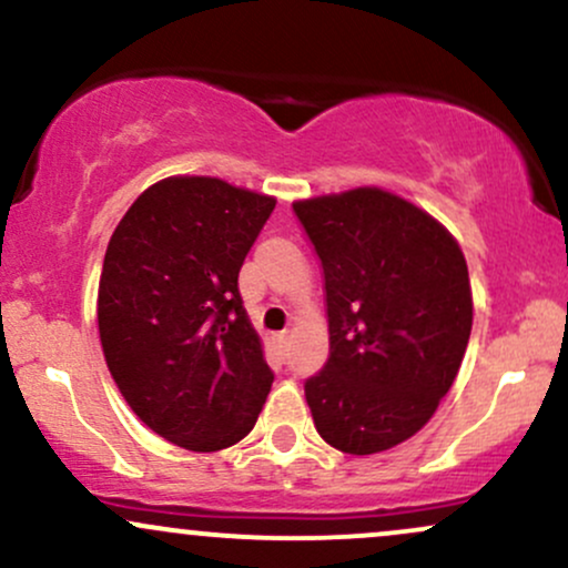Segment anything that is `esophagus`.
Returning <instances> with one entry per match:
<instances>
[{"mask_svg":"<svg viewBox=\"0 0 568 568\" xmlns=\"http://www.w3.org/2000/svg\"><path fill=\"white\" fill-rule=\"evenodd\" d=\"M275 347H277L280 355H285V352H288V347H291V334H288V331H283V334H275Z\"/></svg>","mask_w":568,"mask_h":568,"instance_id":"esophagus-1","label":"esophagus"}]
</instances>
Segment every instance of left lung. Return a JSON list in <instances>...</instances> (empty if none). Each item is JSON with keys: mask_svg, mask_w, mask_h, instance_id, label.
I'll return each instance as SVG.
<instances>
[{"mask_svg": "<svg viewBox=\"0 0 568 568\" xmlns=\"http://www.w3.org/2000/svg\"><path fill=\"white\" fill-rule=\"evenodd\" d=\"M323 266L328 361L304 382L325 443L376 454L427 425L473 328L467 262L433 216L382 189L293 202Z\"/></svg>", "mask_w": 568, "mask_h": 568, "instance_id": "obj_1", "label": "left lung"}]
</instances>
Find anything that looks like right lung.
Returning a JSON list of instances; mask_svg holds the SVG:
<instances>
[{"label":"right lung","instance_id":"1","mask_svg":"<svg viewBox=\"0 0 568 568\" xmlns=\"http://www.w3.org/2000/svg\"><path fill=\"white\" fill-rule=\"evenodd\" d=\"M275 200L207 175L149 186L109 240L98 283L106 366L135 416L189 452L251 433L275 374L237 275Z\"/></svg>","mask_w":568,"mask_h":568}]
</instances>
